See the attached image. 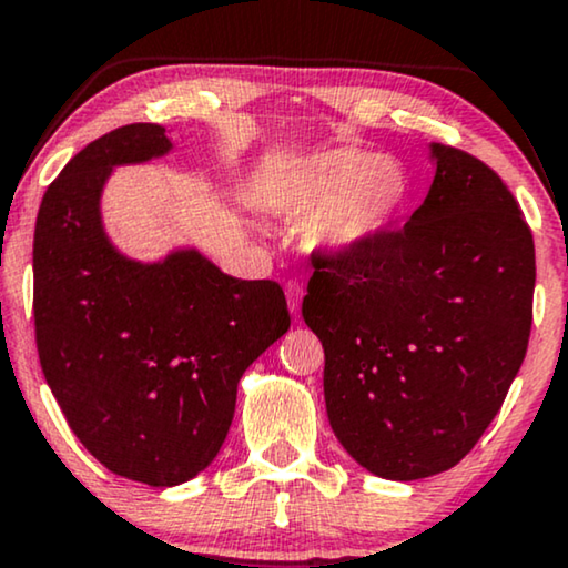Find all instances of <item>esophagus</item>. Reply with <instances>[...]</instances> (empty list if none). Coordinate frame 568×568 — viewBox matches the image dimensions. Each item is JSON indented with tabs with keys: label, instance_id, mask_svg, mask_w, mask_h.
Here are the masks:
<instances>
[{
	"label": "esophagus",
	"instance_id": "34e87169",
	"mask_svg": "<svg viewBox=\"0 0 568 568\" xmlns=\"http://www.w3.org/2000/svg\"><path fill=\"white\" fill-rule=\"evenodd\" d=\"M285 298H288L291 314L298 316V312H301V298H304V288H301L296 280H291V283L285 285Z\"/></svg>",
	"mask_w": 568,
	"mask_h": 568
}]
</instances>
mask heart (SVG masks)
<instances>
[{
	"mask_svg": "<svg viewBox=\"0 0 568 568\" xmlns=\"http://www.w3.org/2000/svg\"><path fill=\"white\" fill-rule=\"evenodd\" d=\"M262 205L285 221H308L306 239L329 260L368 252L403 213L407 179L389 158L335 148L298 155L264 179Z\"/></svg>",
	"mask_w": 568,
	"mask_h": 568,
	"instance_id": "heart-1",
	"label": "heart"
}]
</instances>
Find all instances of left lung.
Masks as SVG:
<instances>
[{"label": "left lung", "mask_w": 568, "mask_h": 568, "mask_svg": "<svg viewBox=\"0 0 568 568\" xmlns=\"http://www.w3.org/2000/svg\"><path fill=\"white\" fill-rule=\"evenodd\" d=\"M436 165L403 231L316 264L304 322L324 347L327 418L361 467L420 480L490 426L527 353L535 244L501 179L463 150Z\"/></svg>", "instance_id": "8db88e82"}]
</instances>
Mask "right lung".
Listing matches in <instances>:
<instances>
[{
    "mask_svg": "<svg viewBox=\"0 0 568 568\" xmlns=\"http://www.w3.org/2000/svg\"><path fill=\"white\" fill-rule=\"evenodd\" d=\"M173 153L161 124H130L80 150L43 194L33 316L43 376L82 447L153 488L192 480L229 436L241 376L288 332L272 280L225 275L196 246L126 256L103 223L119 165Z\"/></svg>",
    "mask_w": 568,
    "mask_h": 568,
    "instance_id": "add662e5",
    "label": "right lung"
}]
</instances>
